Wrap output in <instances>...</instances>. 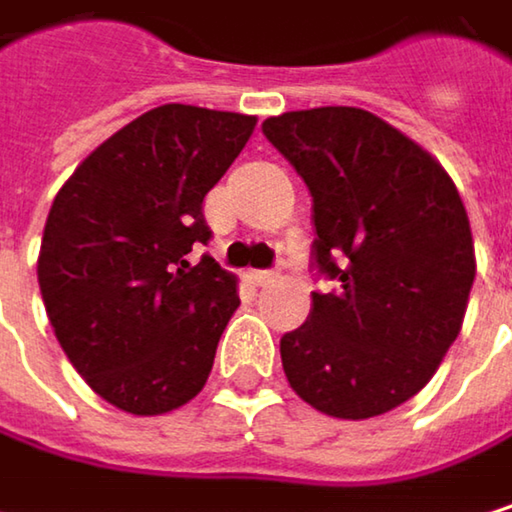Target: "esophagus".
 I'll use <instances>...</instances> for the list:
<instances>
[{"mask_svg": "<svg viewBox=\"0 0 512 512\" xmlns=\"http://www.w3.org/2000/svg\"><path fill=\"white\" fill-rule=\"evenodd\" d=\"M248 279H251L254 285H261V288H264V285L276 282V273H273V270H251V273H248Z\"/></svg>", "mask_w": 512, "mask_h": 512, "instance_id": "34e87169", "label": "esophagus"}]
</instances>
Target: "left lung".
I'll list each match as a JSON object with an SVG mask.
<instances>
[{
    "instance_id": "left-lung-1",
    "label": "left lung",
    "mask_w": 512,
    "mask_h": 512,
    "mask_svg": "<svg viewBox=\"0 0 512 512\" xmlns=\"http://www.w3.org/2000/svg\"><path fill=\"white\" fill-rule=\"evenodd\" d=\"M264 134L309 185L312 267L339 282L282 336L288 384L330 417L387 414L462 330L477 276L465 203L423 146L369 110H291Z\"/></svg>"
}]
</instances>
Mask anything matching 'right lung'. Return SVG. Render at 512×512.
Returning <instances> with one entry per match:
<instances>
[{
	"instance_id": "obj_1",
	"label": "right lung",
	"mask_w": 512,
	"mask_h": 512,
	"mask_svg": "<svg viewBox=\"0 0 512 512\" xmlns=\"http://www.w3.org/2000/svg\"><path fill=\"white\" fill-rule=\"evenodd\" d=\"M254 116L161 104L107 137L59 188L41 239L38 285L80 378L137 417L191 402L239 306L209 254L206 191L254 131Z\"/></svg>"
}]
</instances>
